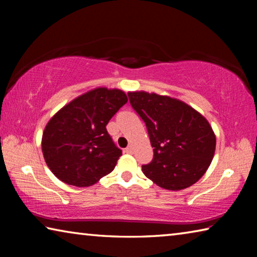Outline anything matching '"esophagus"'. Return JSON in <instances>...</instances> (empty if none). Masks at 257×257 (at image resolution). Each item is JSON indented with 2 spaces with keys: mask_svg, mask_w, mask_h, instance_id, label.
I'll return each instance as SVG.
<instances>
[{
  "mask_svg": "<svg viewBox=\"0 0 257 257\" xmlns=\"http://www.w3.org/2000/svg\"><path fill=\"white\" fill-rule=\"evenodd\" d=\"M124 152H125V153H128V154H132V153H133V152H134V149H133V146H128V147H127V149H125V150H124Z\"/></svg>",
  "mask_w": 257,
  "mask_h": 257,
  "instance_id": "34e87169",
  "label": "esophagus"
}]
</instances>
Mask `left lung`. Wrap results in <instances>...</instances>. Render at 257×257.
<instances>
[{
  "mask_svg": "<svg viewBox=\"0 0 257 257\" xmlns=\"http://www.w3.org/2000/svg\"><path fill=\"white\" fill-rule=\"evenodd\" d=\"M134 110L144 121L154 156L144 175L168 190L188 188L204 176L215 152L211 124L188 104L167 95L129 92Z\"/></svg>",
  "mask_w": 257,
  "mask_h": 257,
  "instance_id": "left-lung-1",
  "label": "left lung"
}]
</instances>
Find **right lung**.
Masks as SVG:
<instances>
[{"label": "right lung", "instance_id": "right-lung-1", "mask_svg": "<svg viewBox=\"0 0 257 257\" xmlns=\"http://www.w3.org/2000/svg\"><path fill=\"white\" fill-rule=\"evenodd\" d=\"M127 101L121 89L97 87L52 116L43 132L42 152L58 179L88 187L113 171L122 152L112 142L106 124Z\"/></svg>", "mask_w": 257, "mask_h": 257}]
</instances>
